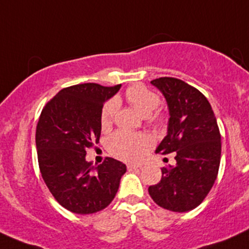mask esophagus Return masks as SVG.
<instances>
[{
    "instance_id": "34e87169",
    "label": "esophagus",
    "mask_w": 249,
    "mask_h": 249,
    "mask_svg": "<svg viewBox=\"0 0 249 249\" xmlns=\"http://www.w3.org/2000/svg\"><path fill=\"white\" fill-rule=\"evenodd\" d=\"M142 165L141 164H127V169L129 170H136V169H141Z\"/></svg>"
}]
</instances>
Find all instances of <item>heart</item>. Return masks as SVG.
I'll use <instances>...</instances> for the list:
<instances>
[{"instance_id": "heart-1", "label": "heart", "mask_w": 249, "mask_h": 249, "mask_svg": "<svg viewBox=\"0 0 249 249\" xmlns=\"http://www.w3.org/2000/svg\"><path fill=\"white\" fill-rule=\"evenodd\" d=\"M125 97H126L127 102L142 116L147 117L156 123L160 122V118L158 116H150L160 105V97L154 92L137 85V86L127 89ZM117 110H118V102L116 99H111L110 102L105 104L102 111V116H100L103 126H107L111 124ZM149 144L150 139L145 135H133V133L119 131L108 139V150L112 155L122 158V160H135L141 157V155L143 154L145 147L149 146Z\"/></svg>"}]
</instances>
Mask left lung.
<instances>
[{"instance_id": "obj_1", "label": "left lung", "mask_w": 249, "mask_h": 249, "mask_svg": "<svg viewBox=\"0 0 249 249\" xmlns=\"http://www.w3.org/2000/svg\"><path fill=\"white\" fill-rule=\"evenodd\" d=\"M169 108L168 133L156 152H175V165L162 169V178L149 194L162 208L176 213L195 209L214 185L220 168L221 135L206 97L176 78L151 81Z\"/></svg>"}]
</instances>
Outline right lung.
Wrapping results in <instances>:
<instances>
[{
  "label": "right lung",
  "instance_id": "right-lung-1",
  "mask_svg": "<svg viewBox=\"0 0 249 249\" xmlns=\"http://www.w3.org/2000/svg\"><path fill=\"white\" fill-rule=\"evenodd\" d=\"M122 85L79 84L61 89L46 104L36 126L37 160L42 178L64 208L93 214L111 203L126 165L107 157L98 166L86 149L98 143L103 106Z\"/></svg>",
  "mask_w": 249,
  "mask_h": 249
}]
</instances>
